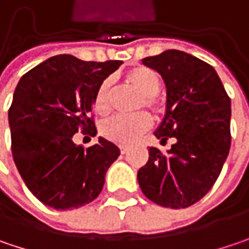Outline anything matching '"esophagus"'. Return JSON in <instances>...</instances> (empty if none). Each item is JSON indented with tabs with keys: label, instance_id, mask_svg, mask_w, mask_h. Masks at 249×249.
I'll use <instances>...</instances> for the list:
<instances>
[{
	"label": "esophagus",
	"instance_id": "obj_1",
	"mask_svg": "<svg viewBox=\"0 0 249 249\" xmlns=\"http://www.w3.org/2000/svg\"><path fill=\"white\" fill-rule=\"evenodd\" d=\"M120 149H121V154H126L129 148H128L126 145H121V146H120Z\"/></svg>",
	"mask_w": 249,
	"mask_h": 249
}]
</instances>
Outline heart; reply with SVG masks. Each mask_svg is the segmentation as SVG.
Returning a JSON list of instances; mask_svg holds the SVG:
<instances>
[{"label":"heart","instance_id":"b5f03b06","mask_svg":"<svg viewBox=\"0 0 249 249\" xmlns=\"http://www.w3.org/2000/svg\"><path fill=\"white\" fill-rule=\"evenodd\" d=\"M125 84L141 94L137 110L145 107L155 114L162 112L163 107L158 94L162 89L160 74L148 66H135L124 74ZM94 111L106 115L111 110V80L101 81L94 95ZM152 126V120L146 112H137L129 117H114L101 125V135L111 142L129 145L143 135Z\"/></svg>","mask_w":249,"mask_h":249}]
</instances>
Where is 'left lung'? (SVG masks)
Here are the masks:
<instances>
[{
	"mask_svg": "<svg viewBox=\"0 0 249 249\" xmlns=\"http://www.w3.org/2000/svg\"><path fill=\"white\" fill-rule=\"evenodd\" d=\"M142 63L166 84V112L155 137L176 142L166 155L149 148L138 170L139 187L159 206L186 209L220 176L231 145V100L213 66L186 52L170 49Z\"/></svg>",
	"mask_w": 249,
	"mask_h": 249,
	"instance_id": "left-lung-1",
	"label": "left lung"
}]
</instances>
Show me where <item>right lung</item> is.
<instances>
[{
  "mask_svg": "<svg viewBox=\"0 0 249 249\" xmlns=\"http://www.w3.org/2000/svg\"><path fill=\"white\" fill-rule=\"evenodd\" d=\"M121 63L59 54L18 83L8 111L11 151L26 187L45 206L79 209L103 190L106 173L120 156L118 146L100 137L84 149L73 135L79 131L95 135L90 115L95 91Z\"/></svg>",
  "mask_w": 249,
  "mask_h": 249,
  "instance_id": "right-lung-1",
  "label": "right lung"
}]
</instances>
